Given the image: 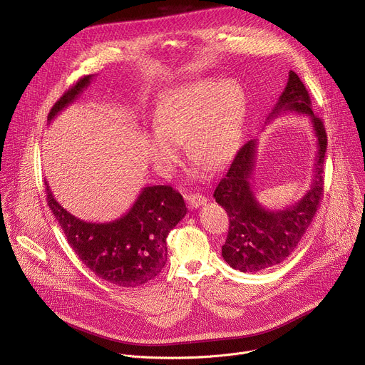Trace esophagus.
I'll list each match as a JSON object with an SVG mask.
<instances>
[{"label":"esophagus","instance_id":"1","mask_svg":"<svg viewBox=\"0 0 365 365\" xmlns=\"http://www.w3.org/2000/svg\"><path fill=\"white\" fill-rule=\"evenodd\" d=\"M185 200H186V204H187V207H189L190 210L198 208V207H201V205H204V204L207 202V198H205V197L197 195V193H190V195H186Z\"/></svg>","mask_w":365,"mask_h":365}]
</instances>
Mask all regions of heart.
Wrapping results in <instances>:
<instances>
[{"label":"heart","mask_w":365,"mask_h":365,"mask_svg":"<svg viewBox=\"0 0 365 365\" xmlns=\"http://www.w3.org/2000/svg\"><path fill=\"white\" fill-rule=\"evenodd\" d=\"M244 113V91L235 82L202 81L176 88L157 110L148 155L167 172L178 160L176 143L186 140L190 160L220 168L235 153Z\"/></svg>","instance_id":"obj_1"}]
</instances>
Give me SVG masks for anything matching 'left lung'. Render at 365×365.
<instances>
[{"label":"left lung","instance_id":"left-lung-1","mask_svg":"<svg viewBox=\"0 0 365 365\" xmlns=\"http://www.w3.org/2000/svg\"><path fill=\"white\" fill-rule=\"evenodd\" d=\"M284 111L307 114L317 138L314 175L311 187L305 195L282 210H269L257 201L251 183L257 155L255 139L239 148L227 172L214 190L215 202L227 211L230 222L222 255L232 269L242 273L265 270L283 262L292 254L312 223L323 197V164L327 150V135L322 118L312 113L307 88L292 70L289 71L286 88L267 121H273V118Z\"/></svg>","mask_w":365,"mask_h":365}]
</instances>
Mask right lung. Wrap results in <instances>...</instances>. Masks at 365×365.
Wrapping results in <instances>:
<instances>
[{
	"instance_id": "add662e5",
	"label": "right lung",
	"mask_w": 365,
	"mask_h": 365,
	"mask_svg": "<svg viewBox=\"0 0 365 365\" xmlns=\"http://www.w3.org/2000/svg\"><path fill=\"white\" fill-rule=\"evenodd\" d=\"M93 75L71 86L54 104L48 121L75 103ZM46 201L68 245L96 276L121 287H136L161 273L167 261V236L186 215L180 193L172 186L143 187L130 210L117 220L91 223L64 210L45 180Z\"/></svg>"
}]
</instances>
